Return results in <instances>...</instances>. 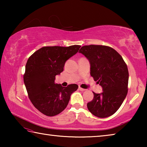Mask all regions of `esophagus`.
I'll list each match as a JSON object with an SVG mask.
<instances>
[{
    "label": "esophagus",
    "mask_w": 147,
    "mask_h": 147,
    "mask_svg": "<svg viewBox=\"0 0 147 147\" xmlns=\"http://www.w3.org/2000/svg\"><path fill=\"white\" fill-rule=\"evenodd\" d=\"M78 89H79L80 91H86V89H83V88H80V87H79V88H78Z\"/></svg>",
    "instance_id": "obj_1"
}]
</instances>
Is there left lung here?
Masks as SVG:
<instances>
[{"label":"left lung","mask_w":147,"mask_h":147,"mask_svg":"<svg viewBox=\"0 0 147 147\" xmlns=\"http://www.w3.org/2000/svg\"><path fill=\"white\" fill-rule=\"evenodd\" d=\"M90 63V74L102 88L95 93L87 106L94 116L106 118L112 115L128 93V71L122 56L115 50L103 45L83 46L79 50Z\"/></svg>","instance_id":"left-lung-1"}]
</instances>
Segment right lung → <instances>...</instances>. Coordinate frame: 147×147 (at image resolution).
I'll return each mask as SVG.
<instances>
[{
    "mask_svg": "<svg viewBox=\"0 0 147 147\" xmlns=\"http://www.w3.org/2000/svg\"><path fill=\"white\" fill-rule=\"evenodd\" d=\"M80 45L44 47L28 58L24 83L29 98L35 108L47 116H54L67 106L76 84L67 87L55 84V77L63 71L66 61L78 53Z\"/></svg>",
    "mask_w": 147,
    "mask_h": 147,
    "instance_id": "right-lung-1",
    "label": "right lung"
}]
</instances>
